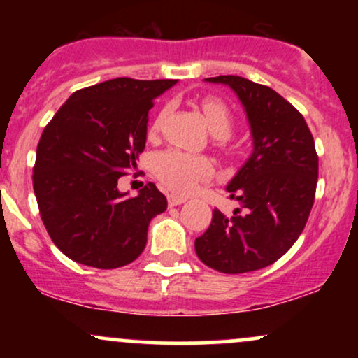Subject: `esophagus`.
Returning a JSON list of instances; mask_svg holds the SVG:
<instances>
[{"mask_svg":"<svg viewBox=\"0 0 358 358\" xmlns=\"http://www.w3.org/2000/svg\"><path fill=\"white\" fill-rule=\"evenodd\" d=\"M185 200H187V199H185V196L173 195V193H171V195H168V205H170V207H176V205H182Z\"/></svg>","mask_w":358,"mask_h":358,"instance_id":"esophagus-1","label":"esophagus"}]
</instances>
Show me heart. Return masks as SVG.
<instances>
[{"label":"heart","instance_id":"obj_1","mask_svg":"<svg viewBox=\"0 0 358 358\" xmlns=\"http://www.w3.org/2000/svg\"><path fill=\"white\" fill-rule=\"evenodd\" d=\"M200 108L203 110L208 127L215 134V141H213L215 146L225 153H231L234 146L229 134L234 127V116L229 106L217 97L207 96L200 99ZM166 113V108L159 110L158 116L151 122V133H158L165 121ZM155 170L159 182L165 185L168 190L190 193L195 190L196 185L210 178L213 166L207 156L185 153L180 150H168L158 156Z\"/></svg>","mask_w":358,"mask_h":358}]
</instances>
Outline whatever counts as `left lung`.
I'll list each match as a JSON object with an SVG mask.
<instances>
[{
    "label": "left lung",
    "mask_w": 358,
    "mask_h": 358,
    "mask_svg": "<svg viewBox=\"0 0 358 358\" xmlns=\"http://www.w3.org/2000/svg\"><path fill=\"white\" fill-rule=\"evenodd\" d=\"M207 80L236 90L252 129L254 153L227 187L241 207L231 217L213 208L195 252L219 273H249L276 262L301 236L315 202L318 155L303 114L276 90L239 76Z\"/></svg>",
    "instance_id": "obj_1"
}]
</instances>
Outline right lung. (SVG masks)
I'll list each match as a JSON object with an SVG mask.
<instances>
[{"instance_id": "obj_1", "label": "right lung", "mask_w": 358, "mask_h": 358, "mask_svg": "<svg viewBox=\"0 0 358 358\" xmlns=\"http://www.w3.org/2000/svg\"><path fill=\"white\" fill-rule=\"evenodd\" d=\"M173 79L131 77L73 92L36 146L34 190L53 244L97 269L129 264L145 250L148 225L166 199L148 183L138 196L117 190L146 143L148 110Z\"/></svg>"}]
</instances>
